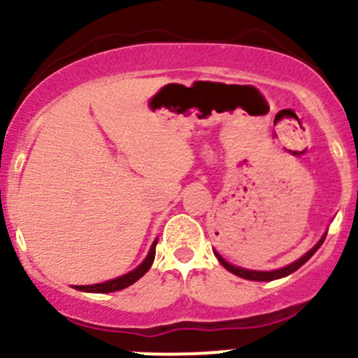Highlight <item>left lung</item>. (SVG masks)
<instances>
[{"label": "left lung", "mask_w": 358, "mask_h": 358, "mask_svg": "<svg viewBox=\"0 0 358 358\" xmlns=\"http://www.w3.org/2000/svg\"><path fill=\"white\" fill-rule=\"evenodd\" d=\"M325 237H327V234H323V237H322V239L318 241V244H316L315 248H311V250H309L308 253L304 255V257H301V258H299L297 262H294V264L287 265V267H283V268H278V271H250V268L236 267V265L228 264V262L224 260L223 257H220V255H217L216 251H214V255H216V258H217V260H220V264L223 265V267L227 268V271H230V272H232V274L239 275V278L250 279V281H272V279L285 278V275L292 274V272H295V271H297V268H301L302 265H304L306 262H308L309 258H311L313 255H315L316 251H318V248L322 246V244H323V241H325Z\"/></svg>", "instance_id": "1"}]
</instances>
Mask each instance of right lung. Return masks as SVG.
<instances>
[{
	"instance_id": "obj_1",
	"label": "right lung",
	"mask_w": 358,
	"mask_h": 358,
	"mask_svg": "<svg viewBox=\"0 0 358 358\" xmlns=\"http://www.w3.org/2000/svg\"><path fill=\"white\" fill-rule=\"evenodd\" d=\"M156 244H158V241H155V243H152V246H151V250H149L145 260L142 262V264L138 265L135 271L128 272V274H124V275H119V278H115V279H110V281H105V283L87 285V287L79 285V287H75V288L80 292H91V294H110V292H117V290H122V288H128L130 285H134L135 281H138V279H141L142 275L149 271V268H151L152 262H155Z\"/></svg>"
}]
</instances>
